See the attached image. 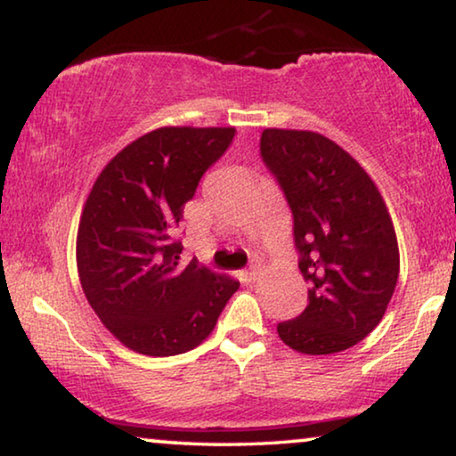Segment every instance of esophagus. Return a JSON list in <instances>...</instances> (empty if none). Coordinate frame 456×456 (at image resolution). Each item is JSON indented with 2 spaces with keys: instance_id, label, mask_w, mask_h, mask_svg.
Returning <instances> with one entry per match:
<instances>
[{
  "instance_id": "obj_1",
  "label": "esophagus",
  "mask_w": 456,
  "mask_h": 456,
  "mask_svg": "<svg viewBox=\"0 0 456 456\" xmlns=\"http://www.w3.org/2000/svg\"><path fill=\"white\" fill-rule=\"evenodd\" d=\"M247 278H248V282H255V280L259 278V267H257V265L248 267V270H247Z\"/></svg>"
}]
</instances>
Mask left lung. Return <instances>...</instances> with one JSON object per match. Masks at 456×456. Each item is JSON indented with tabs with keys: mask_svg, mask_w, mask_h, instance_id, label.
<instances>
[{
	"mask_svg": "<svg viewBox=\"0 0 456 456\" xmlns=\"http://www.w3.org/2000/svg\"><path fill=\"white\" fill-rule=\"evenodd\" d=\"M259 149L289 201L309 284L307 307L278 323V336L305 354L346 351L382 322L398 280L384 199L359 161L320 133L265 128Z\"/></svg>",
	"mask_w": 456,
	"mask_h": 456,
	"instance_id": "obj_1",
	"label": "left lung"
}]
</instances>
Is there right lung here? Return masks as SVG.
<instances>
[{"mask_svg":"<svg viewBox=\"0 0 456 456\" xmlns=\"http://www.w3.org/2000/svg\"><path fill=\"white\" fill-rule=\"evenodd\" d=\"M236 130L164 126L103 167L86 197L77 265L86 301L124 346L149 357L191 351L216 328L239 280L191 261L174 240L184 203Z\"/></svg>","mask_w":456,"mask_h":456,"instance_id":"add662e5","label":"right lung"}]
</instances>
